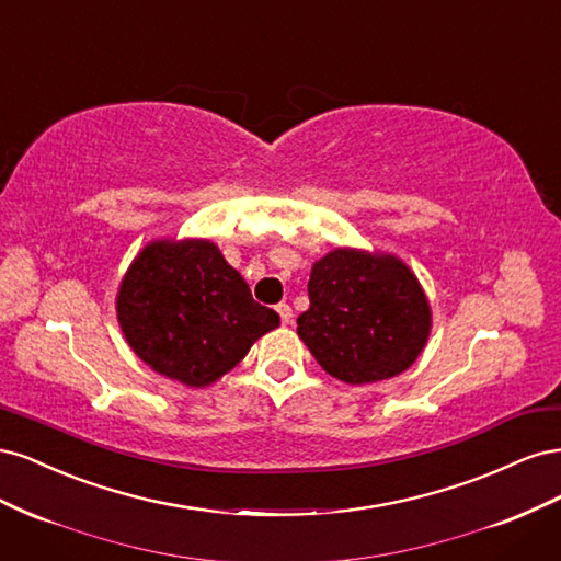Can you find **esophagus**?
<instances>
[{"mask_svg": "<svg viewBox=\"0 0 561 561\" xmlns=\"http://www.w3.org/2000/svg\"><path fill=\"white\" fill-rule=\"evenodd\" d=\"M276 311H278V316H280V322H283V325H287V322H293V309H290V304L280 301L278 307H276Z\"/></svg>", "mask_w": 561, "mask_h": 561, "instance_id": "34e87169", "label": "esophagus"}]
</instances>
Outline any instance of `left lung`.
<instances>
[{"label": "left lung", "instance_id": "1", "mask_svg": "<svg viewBox=\"0 0 561 561\" xmlns=\"http://www.w3.org/2000/svg\"><path fill=\"white\" fill-rule=\"evenodd\" d=\"M311 307L297 334L328 375L375 383L410 367L431 332V307L400 260L334 250L311 268Z\"/></svg>", "mask_w": 561, "mask_h": 561}]
</instances>
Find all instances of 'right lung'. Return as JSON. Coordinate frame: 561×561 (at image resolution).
I'll list each match as a JSON object with an SVG mask.
<instances>
[{
	"mask_svg": "<svg viewBox=\"0 0 561 561\" xmlns=\"http://www.w3.org/2000/svg\"><path fill=\"white\" fill-rule=\"evenodd\" d=\"M116 313L151 369L194 388L239 365L280 322L210 241L147 245L122 283Z\"/></svg>",
	"mask_w": 561,
	"mask_h": 561,
	"instance_id": "add662e5",
	"label": "right lung"
}]
</instances>
